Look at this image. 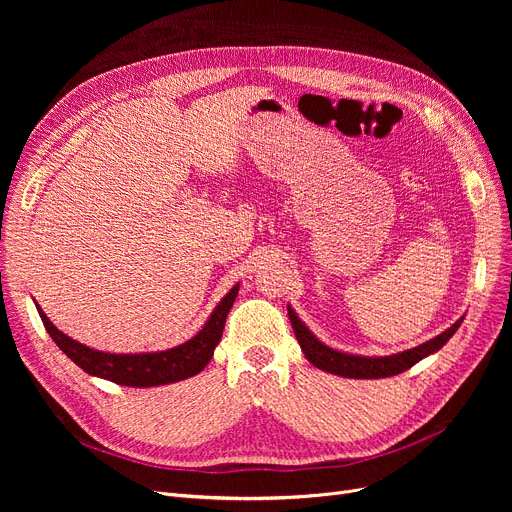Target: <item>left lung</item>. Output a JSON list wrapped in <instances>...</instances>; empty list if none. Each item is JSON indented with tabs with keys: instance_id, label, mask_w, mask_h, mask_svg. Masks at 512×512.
I'll use <instances>...</instances> for the list:
<instances>
[{
	"instance_id": "1",
	"label": "left lung",
	"mask_w": 512,
	"mask_h": 512,
	"mask_svg": "<svg viewBox=\"0 0 512 512\" xmlns=\"http://www.w3.org/2000/svg\"><path fill=\"white\" fill-rule=\"evenodd\" d=\"M288 317H290L294 336H297L309 363H313L321 371L342 375V378H353V380L390 378V375H398L402 371L411 369L421 359L440 351V348L452 338V334L461 328V321H463L461 317L446 332L438 334L436 338L427 340L415 348H409V351H402L388 357H361V355L340 353L336 348H330L321 340H317L313 332L297 317V313L290 309V305H288Z\"/></svg>"
}]
</instances>
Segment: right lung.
Segmentation results:
<instances>
[{
	"label": "right lung",
	"instance_id": "add662e5",
	"mask_svg": "<svg viewBox=\"0 0 512 512\" xmlns=\"http://www.w3.org/2000/svg\"><path fill=\"white\" fill-rule=\"evenodd\" d=\"M238 284L230 288L226 297L213 309L205 326L191 338L168 351L157 353H134V355H114L103 353L80 344L60 332L51 324L49 317L43 313V309L37 305V311L41 315L43 326L51 340L60 346V351L74 361L80 369L87 371L89 375H97L101 380H110L120 386H132V388H151V386H164L174 384L186 378H193L203 367L211 361L215 346H218L226 317L236 301Z\"/></svg>",
	"mask_w": 512,
	"mask_h": 512
}]
</instances>
